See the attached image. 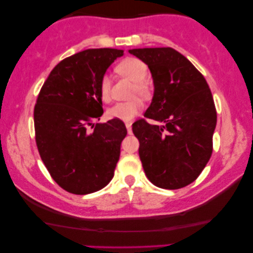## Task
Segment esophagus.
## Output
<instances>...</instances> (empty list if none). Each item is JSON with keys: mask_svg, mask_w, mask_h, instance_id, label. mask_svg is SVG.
Returning a JSON list of instances; mask_svg holds the SVG:
<instances>
[{"mask_svg": "<svg viewBox=\"0 0 253 253\" xmlns=\"http://www.w3.org/2000/svg\"><path fill=\"white\" fill-rule=\"evenodd\" d=\"M126 126L127 133H129V134L132 133V127H131V123H130V122H126Z\"/></svg>", "mask_w": 253, "mask_h": 253, "instance_id": "1", "label": "esophagus"}]
</instances>
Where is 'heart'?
Segmentation results:
<instances>
[{
  "label": "heart",
  "instance_id": "1",
  "mask_svg": "<svg viewBox=\"0 0 253 253\" xmlns=\"http://www.w3.org/2000/svg\"><path fill=\"white\" fill-rule=\"evenodd\" d=\"M116 72L123 77L129 78L134 82L132 94L139 95L141 98H150L151 86L145 81L147 77L148 69L147 65L139 58L129 57L120 62L116 67ZM99 95L102 101L109 102L112 100V79L108 75H103L99 82ZM141 102L138 99L130 100V101L117 102L107 110V115L110 119H117L122 121H131L141 110Z\"/></svg>",
  "mask_w": 253,
  "mask_h": 253
}]
</instances>
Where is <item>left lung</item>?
Masks as SVG:
<instances>
[{
  "instance_id": "left-lung-1",
  "label": "left lung",
  "mask_w": 253,
  "mask_h": 253,
  "mask_svg": "<svg viewBox=\"0 0 253 253\" xmlns=\"http://www.w3.org/2000/svg\"><path fill=\"white\" fill-rule=\"evenodd\" d=\"M130 54L146 63L154 95L145 119L132 124L139 140V158L147 178L168 190L196 181L213 152L216 109L204 76L185 56L170 47L138 48Z\"/></svg>"
}]
</instances>
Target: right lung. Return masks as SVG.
<instances>
[{
	"instance_id": "add662e5",
	"label": "right lung",
	"mask_w": 253,
	"mask_h": 253,
	"mask_svg": "<svg viewBox=\"0 0 253 253\" xmlns=\"http://www.w3.org/2000/svg\"><path fill=\"white\" fill-rule=\"evenodd\" d=\"M123 55L86 49L62 60L43 83L34 107L36 143L51 178L75 195L99 191L112 181L126 127L121 120L93 124L103 114L99 82Z\"/></svg>"
}]
</instances>
